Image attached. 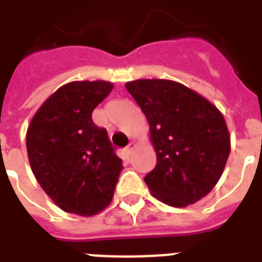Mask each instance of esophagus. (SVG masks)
<instances>
[{
    "label": "esophagus",
    "instance_id": "obj_1",
    "mask_svg": "<svg viewBox=\"0 0 262 262\" xmlns=\"http://www.w3.org/2000/svg\"><path fill=\"white\" fill-rule=\"evenodd\" d=\"M136 148V144L135 143H129V145L126 147V149H125V152H126L127 155L130 156L132 154H133V151H135Z\"/></svg>",
    "mask_w": 262,
    "mask_h": 262
}]
</instances>
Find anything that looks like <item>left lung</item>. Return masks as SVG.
<instances>
[{
  "label": "left lung",
  "instance_id": "obj_1",
  "mask_svg": "<svg viewBox=\"0 0 262 262\" xmlns=\"http://www.w3.org/2000/svg\"><path fill=\"white\" fill-rule=\"evenodd\" d=\"M125 87L149 123L156 166L144 181L152 195L170 207L197 203L215 187L231 151L223 114L172 80L141 79Z\"/></svg>",
  "mask_w": 262,
  "mask_h": 262
}]
</instances>
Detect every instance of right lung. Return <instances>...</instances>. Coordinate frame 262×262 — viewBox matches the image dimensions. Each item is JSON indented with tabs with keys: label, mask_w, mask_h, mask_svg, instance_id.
<instances>
[{
	"label": "right lung",
	"mask_w": 262,
	"mask_h": 262,
	"mask_svg": "<svg viewBox=\"0 0 262 262\" xmlns=\"http://www.w3.org/2000/svg\"><path fill=\"white\" fill-rule=\"evenodd\" d=\"M113 83L72 81L43 102L27 129L31 170L53 203L68 213L94 216L111 203L122 160L92 111Z\"/></svg>",
	"instance_id": "add662e5"
}]
</instances>
